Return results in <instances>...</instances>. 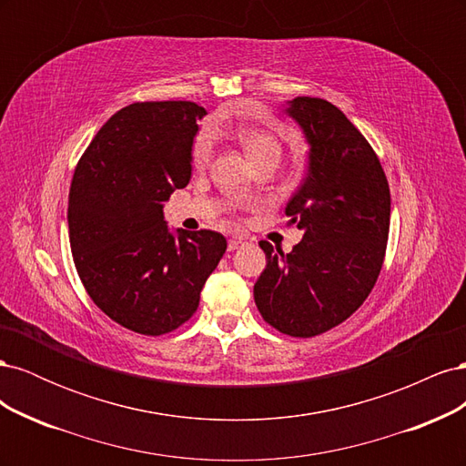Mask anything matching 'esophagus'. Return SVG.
I'll return each mask as SVG.
<instances>
[{"label": "esophagus", "instance_id": "obj_1", "mask_svg": "<svg viewBox=\"0 0 466 466\" xmlns=\"http://www.w3.org/2000/svg\"><path fill=\"white\" fill-rule=\"evenodd\" d=\"M243 245V238H238V237H233V238H229V243H228V248L229 250H237L238 247Z\"/></svg>", "mask_w": 466, "mask_h": 466}]
</instances>
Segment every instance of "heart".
<instances>
[{
	"label": "heart",
	"mask_w": 466,
	"mask_h": 466,
	"mask_svg": "<svg viewBox=\"0 0 466 466\" xmlns=\"http://www.w3.org/2000/svg\"><path fill=\"white\" fill-rule=\"evenodd\" d=\"M237 142L241 144L243 151L247 153L248 161L258 167L262 163H278L281 157V142L279 137L266 130L258 128V126H238L235 130ZM211 155H214V146H211V139L208 136H200L196 139L192 147V163L194 167L204 168L211 161Z\"/></svg>",
	"instance_id": "heart-1"
}]
</instances>
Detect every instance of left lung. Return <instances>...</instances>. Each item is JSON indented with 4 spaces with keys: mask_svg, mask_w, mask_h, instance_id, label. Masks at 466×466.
Segmentation results:
<instances>
[{
    "mask_svg": "<svg viewBox=\"0 0 466 466\" xmlns=\"http://www.w3.org/2000/svg\"><path fill=\"white\" fill-rule=\"evenodd\" d=\"M286 112L311 147L307 177L286 208L303 238L289 255L260 241L266 268L255 301L276 330L311 338L354 315L371 293L385 260L390 192L377 153L340 108L295 96Z\"/></svg>",
    "mask_w": 466,
    "mask_h": 466,
    "instance_id": "8db88e82",
    "label": "left lung"
}]
</instances>
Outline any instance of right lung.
Segmentation results:
<instances>
[{"label": "right lung", "instance_id": "right-lung-1", "mask_svg": "<svg viewBox=\"0 0 466 466\" xmlns=\"http://www.w3.org/2000/svg\"><path fill=\"white\" fill-rule=\"evenodd\" d=\"M204 116L190 101L124 106L96 132L72 178L67 225L77 274L93 303L137 334L185 324L228 248L218 231L175 237L163 219V202L190 180Z\"/></svg>", "mask_w": 466, "mask_h": 466}]
</instances>
